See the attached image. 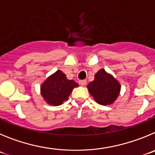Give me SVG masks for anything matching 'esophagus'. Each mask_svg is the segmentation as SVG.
<instances>
[{"label":"esophagus","mask_w":155,"mask_h":155,"mask_svg":"<svg viewBox=\"0 0 155 155\" xmlns=\"http://www.w3.org/2000/svg\"><path fill=\"white\" fill-rule=\"evenodd\" d=\"M79 83L80 86H85L86 84V80H80L79 82Z\"/></svg>","instance_id":"obj_1"}]
</instances>
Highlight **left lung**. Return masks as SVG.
Wrapping results in <instances>:
<instances>
[{"label":"left lung","mask_w":155,"mask_h":155,"mask_svg":"<svg viewBox=\"0 0 155 155\" xmlns=\"http://www.w3.org/2000/svg\"><path fill=\"white\" fill-rule=\"evenodd\" d=\"M120 88L119 82L104 69H100L95 74L94 80L87 86L95 101L104 106L110 105L117 99Z\"/></svg>","instance_id":"left-lung-1"}]
</instances>
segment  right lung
Listing matches in <instances>:
<instances>
[{
    "mask_svg": "<svg viewBox=\"0 0 155 155\" xmlns=\"http://www.w3.org/2000/svg\"><path fill=\"white\" fill-rule=\"evenodd\" d=\"M79 85L74 80H69L61 70L48 76L41 86V94L47 104L52 106L62 105L69 99V95Z\"/></svg>",
    "mask_w": 155,
    "mask_h": 155,
    "instance_id": "right-lung-1",
    "label": "right lung"
}]
</instances>
